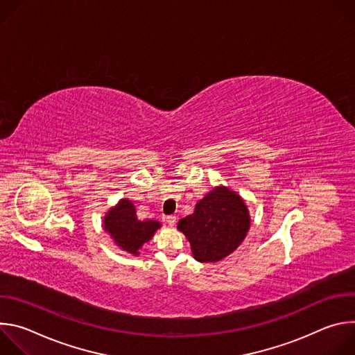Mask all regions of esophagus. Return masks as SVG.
Segmentation results:
<instances>
[{
	"instance_id": "1",
	"label": "esophagus",
	"mask_w": 355,
	"mask_h": 355,
	"mask_svg": "<svg viewBox=\"0 0 355 355\" xmlns=\"http://www.w3.org/2000/svg\"><path fill=\"white\" fill-rule=\"evenodd\" d=\"M166 222L168 223V226H174L177 222V218L174 215H168V216H166Z\"/></svg>"
}]
</instances>
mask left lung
I'll list each match as a JSON object with an SVG mask.
<instances>
[{
  "instance_id": "left-lung-1",
  "label": "left lung",
  "mask_w": 355,
  "mask_h": 355,
  "mask_svg": "<svg viewBox=\"0 0 355 355\" xmlns=\"http://www.w3.org/2000/svg\"><path fill=\"white\" fill-rule=\"evenodd\" d=\"M248 227L250 218L243 199L223 187L200 199L195 212L178 222L195 260L200 263H215L229 256L244 240Z\"/></svg>"
}]
</instances>
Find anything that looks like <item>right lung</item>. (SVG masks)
<instances>
[{
    "label": "right lung",
    "instance_id": "add662e5",
    "mask_svg": "<svg viewBox=\"0 0 355 355\" xmlns=\"http://www.w3.org/2000/svg\"><path fill=\"white\" fill-rule=\"evenodd\" d=\"M104 226L119 247L130 254H139L141 244L151 239L160 223L157 220H139L132 202L122 199L116 208L107 214Z\"/></svg>",
    "mask_w": 355,
    "mask_h": 355
}]
</instances>
